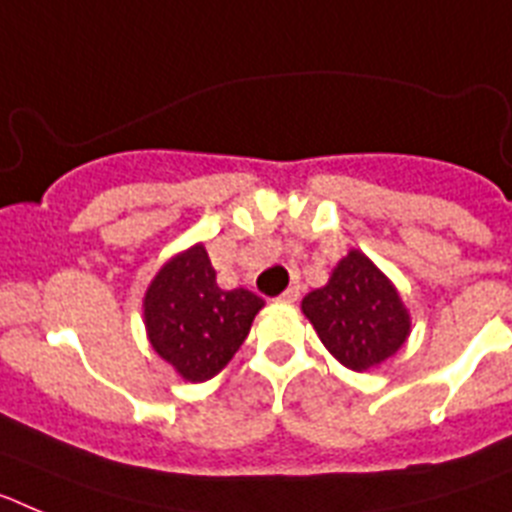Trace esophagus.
Returning <instances> with one entry per match:
<instances>
[{
    "mask_svg": "<svg viewBox=\"0 0 512 512\" xmlns=\"http://www.w3.org/2000/svg\"><path fill=\"white\" fill-rule=\"evenodd\" d=\"M297 297H300V287H289V289H284L277 300L279 302H297Z\"/></svg>",
    "mask_w": 512,
    "mask_h": 512,
    "instance_id": "esophagus-1",
    "label": "esophagus"
}]
</instances>
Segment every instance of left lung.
Masks as SVG:
<instances>
[{
  "label": "left lung",
  "instance_id": "left-lung-1",
  "mask_svg": "<svg viewBox=\"0 0 512 512\" xmlns=\"http://www.w3.org/2000/svg\"><path fill=\"white\" fill-rule=\"evenodd\" d=\"M302 312L343 366L366 372L397 354L410 336V315L395 284L361 251H348L328 284L312 289Z\"/></svg>",
  "mask_w": 512,
  "mask_h": 512
}]
</instances>
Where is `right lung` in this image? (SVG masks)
Masks as SVG:
<instances>
[{"label": "right lung", "mask_w": 512, "mask_h": 512, "mask_svg": "<svg viewBox=\"0 0 512 512\" xmlns=\"http://www.w3.org/2000/svg\"><path fill=\"white\" fill-rule=\"evenodd\" d=\"M264 300L248 289H220L205 246L161 266L143 300L148 341L187 382H207L246 341Z\"/></svg>", "instance_id": "right-lung-1"}]
</instances>
